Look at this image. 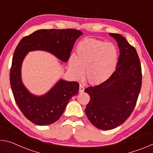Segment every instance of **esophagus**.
Segmentation results:
<instances>
[{"label": "esophagus", "instance_id": "1", "mask_svg": "<svg viewBox=\"0 0 153 153\" xmlns=\"http://www.w3.org/2000/svg\"><path fill=\"white\" fill-rule=\"evenodd\" d=\"M84 86H83L82 84H79V92H82L83 91H84Z\"/></svg>", "mask_w": 153, "mask_h": 153}]
</instances>
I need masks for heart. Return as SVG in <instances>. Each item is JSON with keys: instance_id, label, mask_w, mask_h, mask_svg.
Returning a JSON list of instances; mask_svg holds the SVG:
<instances>
[{"instance_id": "1", "label": "heart", "mask_w": 153, "mask_h": 153, "mask_svg": "<svg viewBox=\"0 0 153 153\" xmlns=\"http://www.w3.org/2000/svg\"><path fill=\"white\" fill-rule=\"evenodd\" d=\"M117 61V51L111 42L86 38L77 46L76 56L71 55L69 65L74 76L81 78L86 69V77L90 84H98L111 77Z\"/></svg>"}]
</instances>
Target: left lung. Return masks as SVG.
<instances>
[{
    "label": "left lung",
    "mask_w": 153,
    "mask_h": 153,
    "mask_svg": "<svg viewBox=\"0 0 153 153\" xmlns=\"http://www.w3.org/2000/svg\"><path fill=\"white\" fill-rule=\"evenodd\" d=\"M120 55L115 71L101 84L86 88L90 100L85 113L97 128L112 129L128 120L136 105L142 86V68L136 48L120 34L110 33Z\"/></svg>",
    "instance_id": "1"
}]
</instances>
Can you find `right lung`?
<instances>
[{"mask_svg":"<svg viewBox=\"0 0 153 153\" xmlns=\"http://www.w3.org/2000/svg\"><path fill=\"white\" fill-rule=\"evenodd\" d=\"M83 33L74 29L39 30L23 38L15 48L10 70V84L18 107L31 122L48 126L57 121L69 100L78 92L77 82L60 80L43 97H35L27 91L21 79V66L29 51L43 50L54 54L66 62L74 45Z\"/></svg>","mask_w":153,"mask_h":153,"instance_id":"right-lung-1","label":"right lung"}]
</instances>
